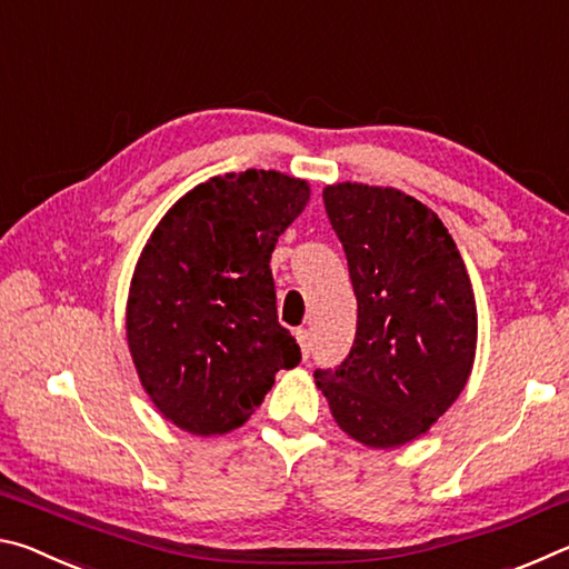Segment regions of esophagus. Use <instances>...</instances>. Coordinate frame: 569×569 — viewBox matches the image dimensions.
<instances>
[{"label":"esophagus","instance_id":"esophagus-1","mask_svg":"<svg viewBox=\"0 0 569 569\" xmlns=\"http://www.w3.org/2000/svg\"><path fill=\"white\" fill-rule=\"evenodd\" d=\"M296 339H298V343H301L303 359H308V356H311V346H313L311 331H308V329H298V331H296Z\"/></svg>","mask_w":569,"mask_h":569}]
</instances>
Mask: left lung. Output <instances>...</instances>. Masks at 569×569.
Returning a JSON list of instances; mask_svg holds the SVG:
<instances>
[{"label": "left lung", "mask_w": 569, "mask_h": 569, "mask_svg": "<svg viewBox=\"0 0 569 569\" xmlns=\"http://www.w3.org/2000/svg\"><path fill=\"white\" fill-rule=\"evenodd\" d=\"M359 303L353 346L316 369L346 435L373 449L421 437L465 389L477 349V303L459 248L437 213L397 188L323 190Z\"/></svg>", "instance_id": "obj_1"}]
</instances>
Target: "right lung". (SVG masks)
Masks as SVG:
<instances>
[{"instance_id":"1","label":"right lung","mask_w":569,"mask_h":569,"mask_svg":"<svg viewBox=\"0 0 569 569\" xmlns=\"http://www.w3.org/2000/svg\"><path fill=\"white\" fill-rule=\"evenodd\" d=\"M308 182L276 170L210 178L152 230L128 298V343L158 411L198 437L243 427L278 369L301 361L278 323L271 253Z\"/></svg>"}]
</instances>
